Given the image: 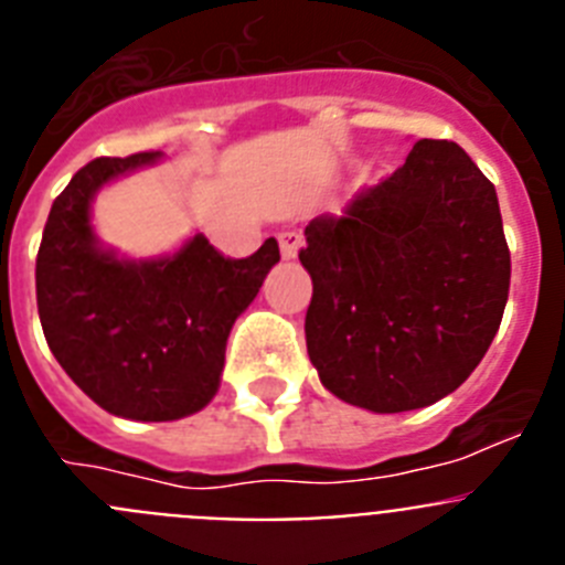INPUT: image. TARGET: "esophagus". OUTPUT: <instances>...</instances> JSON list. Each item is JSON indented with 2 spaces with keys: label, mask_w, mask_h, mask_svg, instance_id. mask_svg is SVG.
<instances>
[{
  "label": "esophagus",
  "mask_w": 565,
  "mask_h": 565,
  "mask_svg": "<svg viewBox=\"0 0 565 565\" xmlns=\"http://www.w3.org/2000/svg\"><path fill=\"white\" fill-rule=\"evenodd\" d=\"M302 248V234L297 232H282L279 234V252H282V259H294Z\"/></svg>",
  "instance_id": "34e87169"
}]
</instances>
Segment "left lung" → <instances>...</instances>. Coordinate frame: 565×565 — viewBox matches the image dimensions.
Masks as SVG:
<instances>
[{
  "mask_svg": "<svg viewBox=\"0 0 565 565\" xmlns=\"http://www.w3.org/2000/svg\"><path fill=\"white\" fill-rule=\"evenodd\" d=\"M308 356L348 404L404 413L461 387L495 339L509 246L495 186L452 141L422 138L339 217L306 226Z\"/></svg>",
  "mask_w": 565,
  "mask_h": 565,
  "instance_id": "left-lung-1",
  "label": "left lung"
}]
</instances>
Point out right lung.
<instances>
[{
    "label": "right lung",
    "mask_w": 565,
    "mask_h": 565,
    "mask_svg": "<svg viewBox=\"0 0 565 565\" xmlns=\"http://www.w3.org/2000/svg\"><path fill=\"white\" fill-rule=\"evenodd\" d=\"M158 158H96L78 169L53 201L36 257L50 351L98 407L132 422H174L212 402L234 319L279 263L274 237L246 259L223 257L203 234L158 259L98 246L89 223L98 189Z\"/></svg>",
    "instance_id": "1"
}]
</instances>
